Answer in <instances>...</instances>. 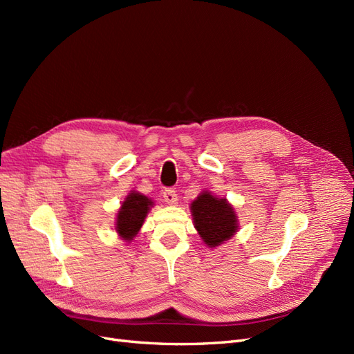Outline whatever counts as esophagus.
Instances as JSON below:
<instances>
[{
	"instance_id": "1",
	"label": "esophagus",
	"mask_w": 354,
	"mask_h": 354,
	"mask_svg": "<svg viewBox=\"0 0 354 354\" xmlns=\"http://www.w3.org/2000/svg\"><path fill=\"white\" fill-rule=\"evenodd\" d=\"M162 196H164V201L168 203V205H177L178 198H177L176 190H173V189H165Z\"/></svg>"
}]
</instances>
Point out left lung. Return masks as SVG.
Instances as JSON below:
<instances>
[{
	"label": "left lung",
	"instance_id": "obj_1",
	"mask_svg": "<svg viewBox=\"0 0 354 354\" xmlns=\"http://www.w3.org/2000/svg\"><path fill=\"white\" fill-rule=\"evenodd\" d=\"M190 214L198 234L208 248H217L239 230L238 214L232 203L209 190H202L190 203Z\"/></svg>",
	"mask_w": 354,
	"mask_h": 354
}]
</instances>
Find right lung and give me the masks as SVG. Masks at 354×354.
I'll return each instance as SVG.
<instances>
[{
	"label": "right lung",
	"mask_w": 354,
	"mask_h": 354,
	"mask_svg": "<svg viewBox=\"0 0 354 354\" xmlns=\"http://www.w3.org/2000/svg\"><path fill=\"white\" fill-rule=\"evenodd\" d=\"M153 205L155 202L151 198L137 190H130L116 212L115 230L118 236L125 242H133Z\"/></svg>",
	"instance_id": "add662e5"
}]
</instances>
